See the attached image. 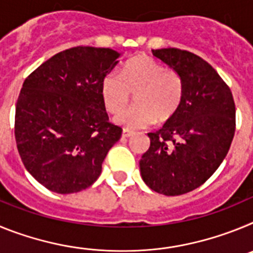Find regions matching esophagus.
<instances>
[{"label": "esophagus", "instance_id": "34e87169", "mask_svg": "<svg viewBox=\"0 0 253 253\" xmlns=\"http://www.w3.org/2000/svg\"><path fill=\"white\" fill-rule=\"evenodd\" d=\"M134 134V131H131V130H129V129H124V130H123V138H129V137H131V135H133Z\"/></svg>", "mask_w": 253, "mask_h": 253}]
</instances>
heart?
<instances>
[{"mask_svg": "<svg viewBox=\"0 0 253 253\" xmlns=\"http://www.w3.org/2000/svg\"><path fill=\"white\" fill-rule=\"evenodd\" d=\"M136 95L137 107L123 112ZM101 97L106 110L115 116V123L126 129L149 126L156 120L165 123L175 115L184 97V80L173 68L147 55L129 60L122 75L109 73L101 82Z\"/></svg>", "mask_w": 253, "mask_h": 253, "instance_id": "heart-1", "label": "heart"}]
</instances>
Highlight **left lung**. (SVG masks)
Masks as SVG:
<instances>
[{"label":"left lung","instance_id":"left-lung-1","mask_svg":"<svg viewBox=\"0 0 253 253\" xmlns=\"http://www.w3.org/2000/svg\"><path fill=\"white\" fill-rule=\"evenodd\" d=\"M184 80L178 110L156 133L139 162L147 186L167 196L202 186L227 156L236 131L231 88L203 58L177 48L152 50Z\"/></svg>","mask_w":253,"mask_h":253}]
</instances>
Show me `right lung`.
Wrapping results in <instances>:
<instances>
[{
    "label": "right lung",
    "instance_id": "add662e5",
    "mask_svg": "<svg viewBox=\"0 0 253 253\" xmlns=\"http://www.w3.org/2000/svg\"><path fill=\"white\" fill-rule=\"evenodd\" d=\"M110 48L75 46L26 77L15 113V139L25 169L58 194L87 189L101 173L123 129L109 122L101 82L118 64Z\"/></svg>",
    "mask_w": 253,
    "mask_h": 253
}]
</instances>
